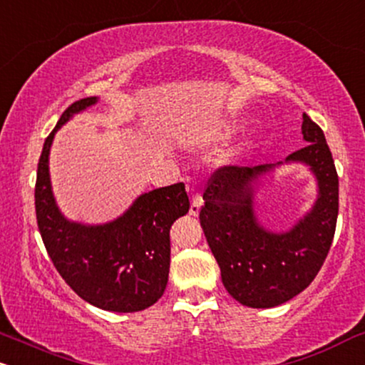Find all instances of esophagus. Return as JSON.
<instances>
[{"label":"esophagus","instance_id":"esophagus-1","mask_svg":"<svg viewBox=\"0 0 365 365\" xmlns=\"http://www.w3.org/2000/svg\"><path fill=\"white\" fill-rule=\"evenodd\" d=\"M202 204H204V200H202L200 194H195L194 197H192V204H190V216H199Z\"/></svg>","mask_w":365,"mask_h":365}]
</instances>
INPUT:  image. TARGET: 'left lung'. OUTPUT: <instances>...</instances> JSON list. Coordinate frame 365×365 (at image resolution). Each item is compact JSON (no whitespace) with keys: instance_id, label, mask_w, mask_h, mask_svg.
I'll return each instance as SVG.
<instances>
[{"instance_id":"1","label":"left lung","mask_w":365,"mask_h":365,"mask_svg":"<svg viewBox=\"0 0 365 365\" xmlns=\"http://www.w3.org/2000/svg\"><path fill=\"white\" fill-rule=\"evenodd\" d=\"M308 144L285 161L304 163L318 180L313 209L289 231L272 232L253 212V183L275 165L221 166L210 175L199 219L226 291L248 308L284 304L313 282L330 252L338 216V175L324 134L302 115Z\"/></svg>"}]
</instances>
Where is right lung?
Here are the masks:
<instances>
[{
	"mask_svg": "<svg viewBox=\"0 0 365 365\" xmlns=\"http://www.w3.org/2000/svg\"><path fill=\"white\" fill-rule=\"evenodd\" d=\"M96 103L88 96L69 105L43 143L35 182V214L56 270L81 299L105 311L134 313L163 296L170 272V227L190 202L182 182L135 199L115 221L85 226L68 221L51 188L49 151L56 130Z\"/></svg>",
	"mask_w": 365,
	"mask_h": 365,
	"instance_id": "obj_1",
	"label": "right lung"
}]
</instances>
